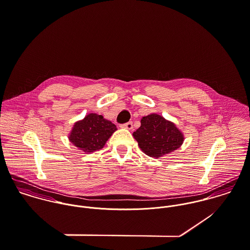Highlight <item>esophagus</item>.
I'll list each match as a JSON object with an SVG mask.
<instances>
[{
    "label": "esophagus",
    "instance_id": "obj_1",
    "mask_svg": "<svg viewBox=\"0 0 250 250\" xmlns=\"http://www.w3.org/2000/svg\"><path fill=\"white\" fill-rule=\"evenodd\" d=\"M121 126H122L123 128H126V129H128V130H131V129L133 128V124H132L131 122H128V123H126V124L122 125Z\"/></svg>",
    "mask_w": 250,
    "mask_h": 250
}]
</instances>
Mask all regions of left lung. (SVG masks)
<instances>
[{
  "label": "left lung",
  "mask_w": 250,
  "mask_h": 250,
  "mask_svg": "<svg viewBox=\"0 0 250 250\" xmlns=\"http://www.w3.org/2000/svg\"><path fill=\"white\" fill-rule=\"evenodd\" d=\"M139 147L147 156L159 158L179 148L184 141L180 129L158 114H149L141 119V126L133 132Z\"/></svg>",
  "instance_id": "left-lung-1"
}]
</instances>
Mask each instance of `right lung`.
<instances>
[{
  "label": "right lung",
  "mask_w": 250,
  "mask_h": 250,
  "mask_svg": "<svg viewBox=\"0 0 250 250\" xmlns=\"http://www.w3.org/2000/svg\"><path fill=\"white\" fill-rule=\"evenodd\" d=\"M116 130V125L104 116L90 113L75 123L68 138L79 149L91 153L103 148Z\"/></svg>",
  "instance_id": "add662e5"
}]
</instances>
